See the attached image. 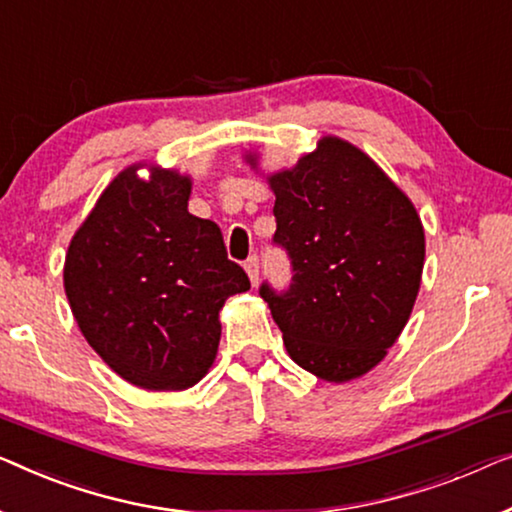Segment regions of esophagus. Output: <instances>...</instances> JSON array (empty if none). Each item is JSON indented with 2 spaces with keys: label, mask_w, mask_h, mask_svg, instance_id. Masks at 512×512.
I'll use <instances>...</instances> for the list:
<instances>
[{
  "label": "esophagus",
  "mask_w": 512,
  "mask_h": 512,
  "mask_svg": "<svg viewBox=\"0 0 512 512\" xmlns=\"http://www.w3.org/2000/svg\"><path fill=\"white\" fill-rule=\"evenodd\" d=\"M246 271H248L250 283L257 285V280H259V257H257V255L246 259Z\"/></svg>",
  "instance_id": "obj_1"
}]
</instances>
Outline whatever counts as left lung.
<instances>
[{
    "instance_id": "8db88e82",
    "label": "left lung",
    "mask_w": 512,
    "mask_h": 512,
    "mask_svg": "<svg viewBox=\"0 0 512 512\" xmlns=\"http://www.w3.org/2000/svg\"><path fill=\"white\" fill-rule=\"evenodd\" d=\"M269 185L273 243L290 257L292 280L285 290L264 280L259 297L301 369L329 383L364 376L399 338L420 290L415 206L369 155L336 136Z\"/></svg>"
}]
</instances>
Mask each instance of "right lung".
<instances>
[{
    "label": "right lung",
    "mask_w": 512,
    "mask_h": 512,
    "mask_svg": "<svg viewBox=\"0 0 512 512\" xmlns=\"http://www.w3.org/2000/svg\"><path fill=\"white\" fill-rule=\"evenodd\" d=\"M190 178L129 167L71 239L64 290L99 357L143 390H187L211 369L220 308L250 290L220 227L187 211Z\"/></svg>",
    "instance_id": "obj_1"
}]
</instances>
